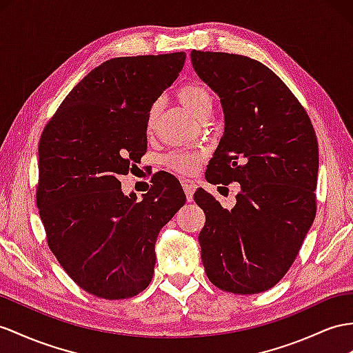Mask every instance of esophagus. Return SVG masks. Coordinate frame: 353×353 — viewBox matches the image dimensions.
<instances>
[{
	"mask_svg": "<svg viewBox=\"0 0 353 353\" xmlns=\"http://www.w3.org/2000/svg\"><path fill=\"white\" fill-rule=\"evenodd\" d=\"M182 186H183V191H185V194H186L188 201H192L194 191H195V183L192 182V180L183 179V180H182Z\"/></svg>",
	"mask_w": 353,
	"mask_h": 353,
	"instance_id": "34e87169",
	"label": "esophagus"
}]
</instances>
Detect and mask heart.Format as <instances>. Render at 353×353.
Listing matches in <instances>:
<instances>
[{
    "mask_svg": "<svg viewBox=\"0 0 353 353\" xmlns=\"http://www.w3.org/2000/svg\"><path fill=\"white\" fill-rule=\"evenodd\" d=\"M177 99L185 105L194 116L201 117L207 113L212 112L213 105V97L210 90L201 83H186L177 89ZM159 105L155 103L149 110L148 114V128L150 130L153 123H155V117L158 114ZM203 153L201 152H192V150H173L164 158L165 165L171 170L179 171V173H192L198 162L201 161Z\"/></svg>",
    "mask_w": 353,
    "mask_h": 353,
    "instance_id": "1",
    "label": "heart"
}]
</instances>
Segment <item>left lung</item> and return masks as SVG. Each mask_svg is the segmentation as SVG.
I'll return each instance as SVG.
<instances>
[{"label":"left lung","instance_id":"obj_1","mask_svg":"<svg viewBox=\"0 0 353 353\" xmlns=\"http://www.w3.org/2000/svg\"><path fill=\"white\" fill-rule=\"evenodd\" d=\"M191 61L225 117L205 179L241 188L232 209L201 188L194 194L205 214L198 236L205 274L222 291L264 292L286 274L314 221L318 140L304 107L259 61L201 50Z\"/></svg>","mask_w":353,"mask_h":353}]
</instances>
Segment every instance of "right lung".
Returning a JSON list of instances; mask_svg holds the SVG:
<instances>
[{
	"label": "right lung",
	"instance_id": "obj_1",
	"mask_svg": "<svg viewBox=\"0 0 353 353\" xmlns=\"http://www.w3.org/2000/svg\"><path fill=\"white\" fill-rule=\"evenodd\" d=\"M185 52L103 62L71 89L39 144L37 207L48 245L74 282L105 300L144 291L161 228L186 201L162 173L137 201L119 177L148 148V114L182 71Z\"/></svg>",
	"mask_w": 353,
	"mask_h": 353
}]
</instances>
